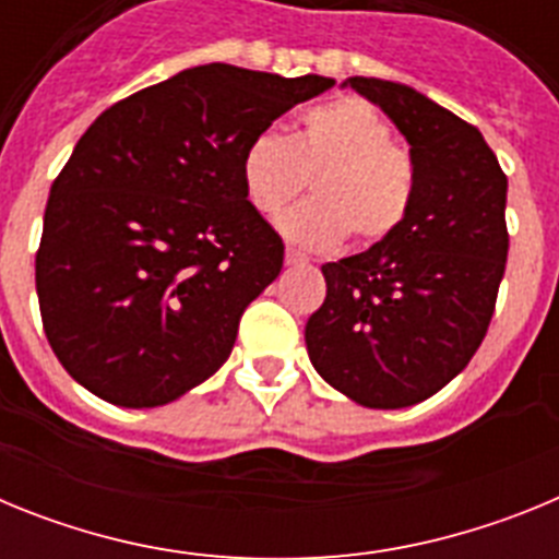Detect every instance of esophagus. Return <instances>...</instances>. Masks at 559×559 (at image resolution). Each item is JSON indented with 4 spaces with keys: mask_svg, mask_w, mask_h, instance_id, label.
<instances>
[{
    "mask_svg": "<svg viewBox=\"0 0 559 559\" xmlns=\"http://www.w3.org/2000/svg\"><path fill=\"white\" fill-rule=\"evenodd\" d=\"M285 263H288V265H302L305 263V254L299 249H294V246H288V249H285Z\"/></svg>",
    "mask_w": 559,
    "mask_h": 559,
    "instance_id": "obj_1",
    "label": "esophagus"
}]
</instances>
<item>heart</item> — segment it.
Wrapping results in <instances>:
<instances>
[{"label":"heart","instance_id":"obj_1","mask_svg":"<svg viewBox=\"0 0 559 559\" xmlns=\"http://www.w3.org/2000/svg\"><path fill=\"white\" fill-rule=\"evenodd\" d=\"M240 179L263 215L283 212L313 179L316 199L280 218V229L308 249H333L347 235L358 246L386 240L417 192L412 153L394 142L392 122L360 97L308 108L294 136L274 128L254 133Z\"/></svg>","mask_w":559,"mask_h":559}]
</instances>
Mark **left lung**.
<instances>
[{
  "label": "left lung",
  "mask_w": 559,
  "mask_h": 559,
  "mask_svg": "<svg viewBox=\"0 0 559 559\" xmlns=\"http://www.w3.org/2000/svg\"><path fill=\"white\" fill-rule=\"evenodd\" d=\"M412 145L406 221L360 254L324 263V305L305 324L310 364L367 408H406L476 355L507 269V176L481 131L417 88L349 78Z\"/></svg>",
  "instance_id": "obj_1"
}]
</instances>
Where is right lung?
Returning a JSON list of instances; mask_svg holds the SVG:
<instances>
[{
  "label": "right lung",
  "instance_id": "1",
  "mask_svg": "<svg viewBox=\"0 0 559 559\" xmlns=\"http://www.w3.org/2000/svg\"><path fill=\"white\" fill-rule=\"evenodd\" d=\"M333 86L206 63L86 128L52 181L36 254L44 333L83 389L153 408L224 367L240 316L285 257L246 199L243 151Z\"/></svg>",
  "mask_w": 559,
  "mask_h": 559
}]
</instances>
